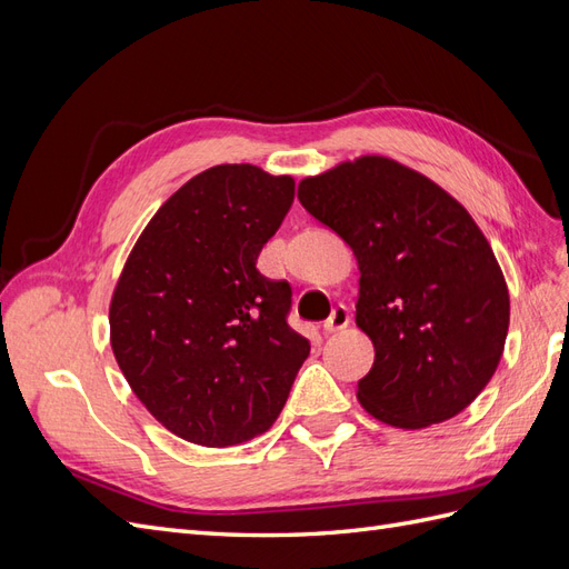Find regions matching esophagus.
I'll list each match as a JSON object with an SVG mask.
<instances>
[{
	"label": "esophagus",
	"instance_id": "1",
	"mask_svg": "<svg viewBox=\"0 0 569 569\" xmlns=\"http://www.w3.org/2000/svg\"><path fill=\"white\" fill-rule=\"evenodd\" d=\"M349 322H351V311H349V308L347 306H337V308H332L330 318L325 320L322 330L325 332H339V330H343V327H349Z\"/></svg>",
	"mask_w": 569,
	"mask_h": 569
}]
</instances>
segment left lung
Wrapping results in <instances>:
<instances>
[{"label":"left lung","mask_w":569,"mask_h":569,"mask_svg":"<svg viewBox=\"0 0 569 569\" xmlns=\"http://www.w3.org/2000/svg\"><path fill=\"white\" fill-rule=\"evenodd\" d=\"M299 201L358 258L356 322L375 343L358 401L401 429L468 408L498 368L510 320L503 272L470 213L385 157L301 180Z\"/></svg>","instance_id":"1"}]
</instances>
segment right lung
<instances>
[{
	"instance_id": "1",
	"label": "right lung",
	"mask_w": 569,
	"mask_h": 569,
	"mask_svg": "<svg viewBox=\"0 0 569 569\" xmlns=\"http://www.w3.org/2000/svg\"><path fill=\"white\" fill-rule=\"evenodd\" d=\"M295 180L249 163L203 170L149 220L111 301V347L166 429L226 449L278 420L311 341L289 327L291 287L256 270Z\"/></svg>"
}]
</instances>
